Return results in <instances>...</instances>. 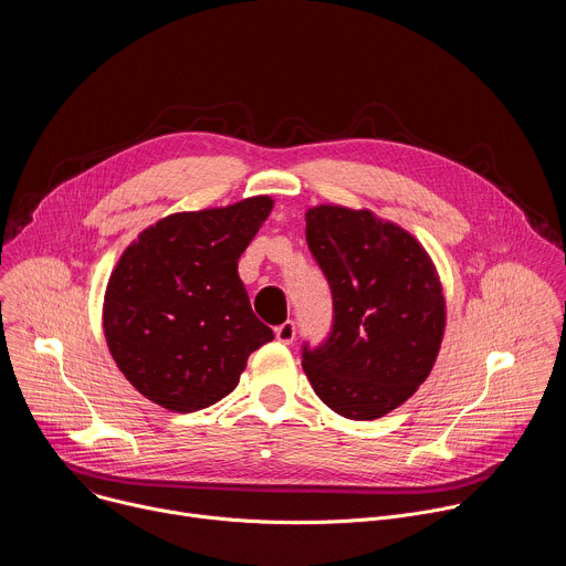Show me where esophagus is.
I'll return each mask as SVG.
<instances>
[{
  "mask_svg": "<svg viewBox=\"0 0 566 566\" xmlns=\"http://www.w3.org/2000/svg\"><path fill=\"white\" fill-rule=\"evenodd\" d=\"M275 338H277L282 345H291V343L295 340V322H293V319L282 322V325L275 329Z\"/></svg>",
  "mask_w": 566,
  "mask_h": 566,
  "instance_id": "obj_1",
  "label": "esophagus"
}]
</instances>
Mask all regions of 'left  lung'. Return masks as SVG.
Returning a JSON list of instances; mask_svg holds the SVG:
<instances>
[{
  "mask_svg": "<svg viewBox=\"0 0 566 566\" xmlns=\"http://www.w3.org/2000/svg\"><path fill=\"white\" fill-rule=\"evenodd\" d=\"M306 244L329 282L334 322L325 343H304V374L336 415L380 419L437 360L446 300L434 264L408 230L343 206L308 208Z\"/></svg>",
  "mask_w": 566,
  "mask_h": 566,
  "instance_id": "8db88e82",
  "label": "left lung"
}]
</instances>
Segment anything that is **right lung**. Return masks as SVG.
<instances>
[{
  "mask_svg": "<svg viewBox=\"0 0 566 566\" xmlns=\"http://www.w3.org/2000/svg\"><path fill=\"white\" fill-rule=\"evenodd\" d=\"M271 210V197H251L177 212L120 255L105 293V338L125 378L156 406L181 415L214 406L273 340L237 273Z\"/></svg>",
  "mask_w": 566,
  "mask_h": 566,
  "instance_id": "obj_1",
  "label": "right lung"
}]
</instances>
